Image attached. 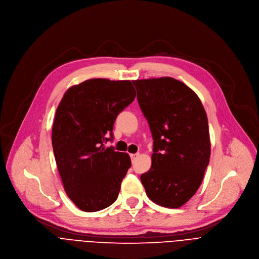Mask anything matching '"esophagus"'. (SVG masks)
Masks as SVG:
<instances>
[{
	"label": "esophagus",
	"instance_id": "1",
	"mask_svg": "<svg viewBox=\"0 0 259 259\" xmlns=\"http://www.w3.org/2000/svg\"><path fill=\"white\" fill-rule=\"evenodd\" d=\"M139 155H140L139 153H136V154H130V157H131V160H132V161H134V160H135V158H136L137 156H139Z\"/></svg>",
	"mask_w": 259,
	"mask_h": 259
}]
</instances>
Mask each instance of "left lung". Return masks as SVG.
Here are the masks:
<instances>
[{
	"instance_id": "1",
	"label": "left lung",
	"mask_w": 259,
	"mask_h": 259,
	"mask_svg": "<svg viewBox=\"0 0 259 259\" xmlns=\"http://www.w3.org/2000/svg\"><path fill=\"white\" fill-rule=\"evenodd\" d=\"M154 140L152 165L141 176L147 196L179 208L200 187L210 158L208 120L201 100L170 77L134 80Z\"/></svg>"
}]
</instances>
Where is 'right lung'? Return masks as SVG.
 Segmentation results:
<instances>
[{"mask_svg":"<svg viewBox=\"0 0 259 259\" xmlns=\"http://www.w3.org/2000/svg\"><path fill=\"white\" fill-rule=\"evenodd\" d=\"M135 96L130 80L98 78L71 86L59 103L52 145L64 191L82 211L102 210L117 199L131 159L104 143Z\"/></svg>","mask_w":259,"mask_h":259,"instance_id":"right-lung-1","label":"right lung"}]
</instances>
